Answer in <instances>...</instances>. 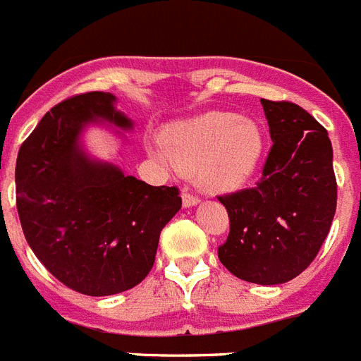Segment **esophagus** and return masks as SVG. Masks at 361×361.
Listing matches in <instances>:
<instances>
[{"label": "esophagus", "mask_w": 361, "mask_h": 361, "mask_svg": "<svg viewBox=\"0 0 361 361\" xmlns=\"http://www.w3.org/2000/svg\"><path fill=\"white\" fill-rule=\"evenodd\" d=\"M201 201V199L197 197V195H195V193H192V192H184L183 193V202H184V207H195V204H197V202Z\"/></svg>", "instance_id": "1"}]
</instances>
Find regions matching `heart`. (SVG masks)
<instances>
[{"label": "heart", "instance_id": "heart-1", "mask_svg": "<svg viewBox=\"0 0 361 361\" xmlns=\"http://www.w3.org/2000/svg\"><path fill=\"white\" fill-rule=\"evenodd\" d=\"M162 157L180 173L195 175L199 186L227 193L245 186L256 173L266 134L255 120L227 112H208L169 127L162 136Z\"/></svg>", "mask_w": 361, "mask_h": 361}]
</instances>
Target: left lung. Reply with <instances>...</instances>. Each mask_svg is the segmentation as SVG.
I'll return each mask as SVG.
<instances>
[{
    "instance_id": "left-lung-1",
    "label": "left lung",
    "mask_w": 361,
    "mask_h": 361,
    "mask_svg": "<svg viewBox=\"0 0 361 361\" xmlns=\"http://www.w3.org/2000/svg\"><path fill=\"white\" fill-rule=\"evenodd\" d=\"M260 103L273 145L256 186L217 197L231 221L217 256L241 281L271 286L314 262L334 219L338 183L323 125L290 101Z\"/></svg>"
}]
</instances>
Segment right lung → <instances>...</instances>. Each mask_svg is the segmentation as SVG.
Here are the masks:
<instances>
[{
  "instance_id": "1",
  "label": "right lung",
  "mask_w": 361,
  "mask_h": 361,
  "mask_svg": "<svg viewBox=\"0 0 361 361\" xmlns=\"http://www.w3.org/2000/svg\"><path fill=\"white\" fill-rule=\"evenodd\" d=\"M114 101L105 92L61 101L27 136L16 160V208L27 243L56 281L90 297L144 281L160 232L183 204L177 186L125 177L79 147L80 129L90 121L133 125Z\"/></svg>"
}]
</instances>
